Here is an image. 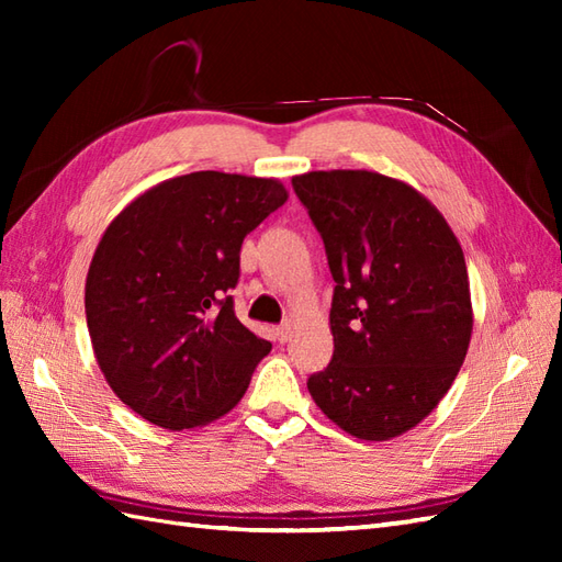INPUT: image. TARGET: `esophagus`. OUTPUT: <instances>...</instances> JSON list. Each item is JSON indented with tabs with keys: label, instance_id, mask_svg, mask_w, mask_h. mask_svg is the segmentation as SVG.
<instances>
[{
	"label": "esophagus",
	"instance_id": "esophagus-1",
	"mask_svg": "<svg viewBox=\"0 0 562 562\" xmlns=\"http://www.w3.org/2000/svg\"><path fill=\"white\" fill-rule=\"evenodd\" d=\"M290 333H292V324H282V326L274 328V338H278L280 342H288Z\"/></svg>",
	"mask_w": 562,
	"mask_h": 562
}]
</instances>
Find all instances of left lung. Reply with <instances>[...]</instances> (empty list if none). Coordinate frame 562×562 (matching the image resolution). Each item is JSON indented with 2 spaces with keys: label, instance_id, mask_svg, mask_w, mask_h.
Instances as JSON below:
<instances>
[{
  "label": "left lung",
  "instance_id": "obj_1",
  "mask_svg": "<svg viewBox=\"0 0 562 562\" xmlns=\"http://www.w3.org/2000/svg\"><path fill=\"white\" fill-rule=\"evenodd\" d=\"M294 193L324 238L336 290L333 360L306 386L333 423L386 441L437 408L469 352L459 238L425 195L374 171H308Z\"/></svg>",
  "mask_w": 562,
  "mask_h": 562
}]
</instances>
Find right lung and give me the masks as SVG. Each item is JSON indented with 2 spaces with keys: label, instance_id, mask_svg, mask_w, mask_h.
I'll use <instances>...</instances> for the list:
<instances>
[{
  "label": "right lung",
  "instance_id": "add662e5",
  "mask_svg": "<svg viewBox=\"0 0 562 562\" xmlns=\"http://www.w3.org/2000/svg\"><path fill=\"white\" fill-rule=\"evenodd\" d=\"M278 178L195 171L135 198L87 274L93 355L127 408L164 429L229 413L272 345L234 314L246 234L284 205Z\"/></svg>",
  "mask_w": 562,
  "mask_h": 562
}]
</instances>
